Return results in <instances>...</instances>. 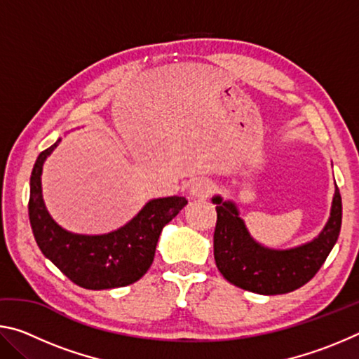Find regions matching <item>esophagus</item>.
Returning a JSON list of instances; mask_svg holds the SVG:
<instances>
[{
	"label": "esophagus",
	"instance_id": "34e87169",
	"mask_svg": "<svg viewBox=\"0 0 359 359\" xmlns=\"http://www.w3.org/2000/svg\"><path fill=\"white\" fill-rule=\"evenodd\" d=\"M212 191H214V184L208 179H196L193 180L190 185V194L193 198L204 199L208 198Z\"/></svg>",
	"mask_w": 359,
	"mask_h": 359
}]
</instances>
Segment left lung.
Here are the masks:
<instances>
[{
	"mask_svg": "<svg viewBox=\"0 0 359 359\" xmlns=\"http://www.w3.org/2000/svg\"><path fill=\"white\" fill-rule=\"evenodd\" d=\"M217 204L214 257L218 271L236 287L258 294H285L306 285L337 242L342 224V198L336 187L330 220L313 241L307 244L274 250L258 244L233 201L212 198Z\"/></svg>",
	"mask_w": 359,
	"mask_h": 359,
	"instance_id": "8db88e82",
	"label": "left lung"
}]
</instances>
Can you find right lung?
I'll list each match as a JSON object with an SVG mask.
<instances>
[{
    "label": "right lung",
    "mask_w": 359,
    "mask_h": 359,
    "mask_svg": "<svg viewBox=\"0 0 359 359\" xmlns=\"http://www.w3.org/2000/svg\"><path fill=\"white\" fill-rule=\"evenodd\" d=\"M60 141L41 151L29 179L28 215L38 247L71 282L82 288L107 290L137 282L151 266L163 226L188 201L184 196L151 199L131 222L112 233H69L47 212L41 188L42 166Z\"/></svg>",
    "instance_id": "1"
}]
</instances>
